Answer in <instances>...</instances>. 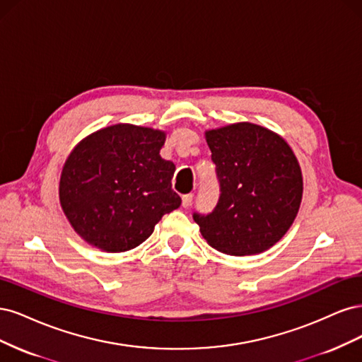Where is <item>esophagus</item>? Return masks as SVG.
Returning a JSON list of instances; mask_svg holds the SVG:
<instances>
[{
    "instance_id": "34e87169",
    "label": "esophagus",
    "mask_w": 362,
    "mask_h": 362,
    "mask_svg": "<svg viewBox=\"0 0 362 362\" xmlns=\"http://www.w3.org/2000/svg\"><path fill=\"white\" fill-rule=\"evenodd\" d=\"M192 198H194L192 194H185V195L182 197V206H183V207H189V206L192 204Z\"/></svg>"
}]
</instances>
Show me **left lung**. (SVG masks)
<instances>
[{
  "instance_id": "left-lung-1",
  "label": "left lung",
  "mask_w": 362,
  "mask_h": 362,
  "mask_svg": "<svg viewBox=\"0 0 362 362\" xmlns=\"http://www.w3.org/2000/svg\"><path fill=\"white\" fill-rule=\"evenodd\" d=\"M221 195L212 214H194L202 236L228 255L260 254L281 239L298 215L304 182L283 136L250 122L206 131Z\"/></svg>"
}]
</instances>
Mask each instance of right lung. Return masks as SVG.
Here are the masks:
<instances>
[{
    "label": "right lung",
    "instance_id": "add662e5",
    "mask_svg": "<svg viewBox=\"0 0 362 362\" xmlns=\"http://www.w3.org/2000/svg\"><path fill=\"white\" fill-rule=\"evenodd\" d=\"M167 134L119 123L90 134L67 156L58 195L76 235L105 252L141 245L182 203L171 189L176 167L159 151Z\"/></svg>",
    "mask_w": 362,
    "mask_h": 362
}]
</instances>
